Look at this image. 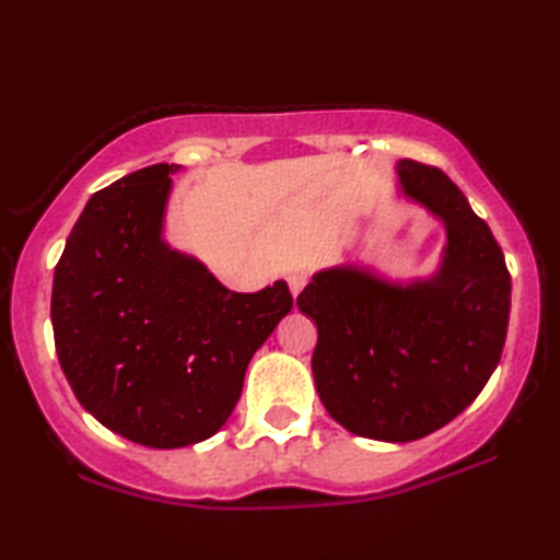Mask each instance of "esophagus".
I'll list each match as a JSON object with an SVG mask.
<instances>
[{
	"label": "esophagus",
	"mask_w": 560,
	"mask_h": 560,
	"mask_svg": "<svg viewBox=\"0 0 560 560\" xmlns=\"http://www.w3.org/2000/svg\"><path fill=\"white\" fill-rule=\"evenodd\" d=\"M287 281H289V291H291V296L296 299L299 293H301V289L306 287V273H303V271H291L289 277H287Z\"/></svg>",
	"instance_id": "obj_1"
}]
</instances>
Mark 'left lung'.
<instances>
[{
	"label": "left lung",
	"mask_w": 560,
	"mask_h": 560,
	"mask_svg": "<svg viewBox=\"0 0 560 560\" xmlns=\"http://www.w3.org/2000/svg\"><path fill=\"white\" fill-rule=\"evenodd\" d=\"M395 197L444 226L438 267L393 279L373 264L318 269L296 306L318 328L311 371L358 438H428L477 400L504 350L511 277L494 234L438 167L400 160Z\"/></svg>",
	"instance_id": "left-lung-1"
}]
</instances>
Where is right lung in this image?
<instances>
[{
  "label": "right lung",
  "instance_id": "1",
  "mask_svg": "<svg viewBox=\"0 0 560 560\" xmlns=\"http://www.w3.org/2000/svg\"><path fill=\"white\" fill-rule=\"evenodd\" d=\"M179 170L150 165L93 195L51 291L56 353L73 395L103 428L153 450L222 430L252 355L293 306L287 281L236 293L170 246V175Z\"/></svg>",
  "mask_w": 560,
  "mask_h": 560
}]
</instances>
